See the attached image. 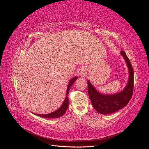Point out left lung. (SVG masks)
Segmentation results:
<instances>
[{
    "label": "left lung",
    "instance_id": "8db88e82",
    "mask_svg": "<svg viewBox=\"0 0 149 149\" xmlns=\"http://www.w3.org/2000/svg\"><path fill=\"white\" fill-rule=\"evenodd\" d=\"M129 68V78L125 89L121 92L106 95L98 93L93 86L88 81V90L90 100L94 109L102 114L113 113L124 107L127 104L133 94L134 91V70L127 56L124 51H120Z\"/></svg>",
    "mask_w": 149,
    "mask_h": 149
}]
</instances>
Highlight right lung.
Wrapping results in <instances>:
<instances>
[{"instance_id": "1", "label": "right lung", "mask_w": 149, "mask_h": 149, "mask_svg": "<svg viewBox=\"0 0 149 149\" xmlns=\"http://www.w3.org/2000/svg\"><path fill=\"white\" fill-rule=\"evenodd\" d=\"M76 79H77V77H74L71 79V81L68 84V86L66 98H65L63 103L62 104L61 106L59 108V109L55 112H52V113H49L48 114H34L42 117V118H60L61 116L63 115L66 112V111L68 109V104H69L68 99V94L70 88L71 86L73 85V84L74 83V81Z\"/></svg>"}]
</instances>
